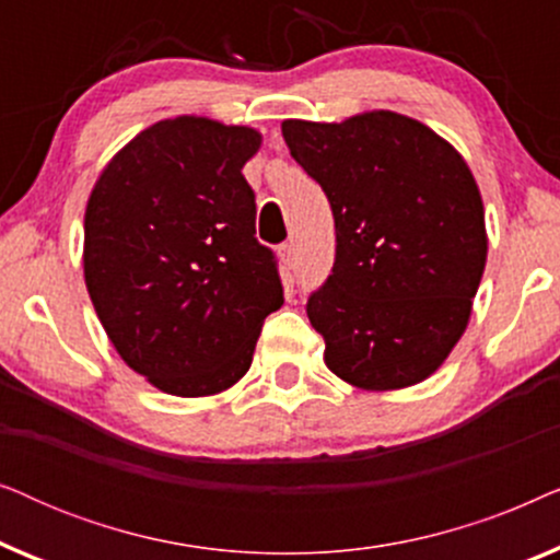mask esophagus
<instances>
[{"label": "esophagus", "mask_w": 560, "mask_h": 560, "mask_svg": "<svg viewBox=\"0 0 560 560\" xmlns=\"http://www.w3.org/2000/svg\"><path fill=\"white\" fill-rule=\"evenodd\" d=\"M278 255H280V262H282V267H285V270H293V265H295L293 244H280Z\"/></svg>", "instance_id": "obj_1"}]
</instances>
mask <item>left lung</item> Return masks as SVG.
Masks as SVG:
<instances>
[{
    "mask_svg": "<svg viewBox=\"0 0 560 560\" xmlns=\"http://www.w3.org/2000/svg\"><path fill=\"white\" fill-rule=\"evenodd\" d=\"M282 137L334 213V270L308 301L326 366L366 393L428 380L469 326L487 262L485 203L462 152L389 109L285 119Z\"/></svg>",
    "mask_w": 560,
    "mask_h": 560,
    "instance_id": "1",
    "label": "left lung"
}]
</instances>
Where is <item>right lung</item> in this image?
<instances>
[{
  "mask_svg": "<svg viewBox=\"0 0 560 560\" xmlns=\"http://www.w3.org/2000/svg\"><path fill=\"white\" fill-rule=\"evenodd\" d=\"M259 144L255 127L196 114L160 119L91 188V303L117 354L160 393H226L247 374L265 318L282 305L242 175Z\"/></svg>",
  "mask_w": 560,
  "mask_h": 560,
  "instance_id": "right-lung-1",
  "label": "right lung"
}]
</instances>
